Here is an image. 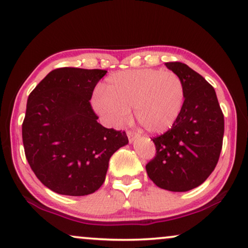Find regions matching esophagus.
I'll list each match as a JSON object with an SVG mask.
<instances>
[{
	"label": "esophagus",
	"mask_w": 248,
	"mask_h": 248,
	"mask_svg": "<svg viewBox=\"0 0 248 248\" xmlns=\"http://www.w3.org/2000/svg\"><path fill=\"white\" fill-rule=\"evenodd\" d=\"M127 138H128V141H130V142L132 143L138 138V133H136V132H133V131H128L127 132Z\"/></svg>",
	"instance_id": "34e87169"
}]
</instances>
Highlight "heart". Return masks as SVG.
I'll list each match as a JSON object with an SVG mask.
<instances>
[{
    "label": "heart",
    "instance_id": "heart-1",
    "mask_svg": "<svg viewBox=\"0 0 248 248\" xmlns=\"http://www.w3.org/2000/svg\"><path fill=\"white\" fill-rule=\"evenodd\" d=\"M185 101V85L171 70L133 69L111 74L101 85L92 107L105 124L121 127L131 109L149 133H163L178 120Z\"/></svg>",
    "mask_w": 248,
    "mask_h": 248
}]
</instances>
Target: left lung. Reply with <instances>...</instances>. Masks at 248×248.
Masks as SVG:
<instances>
[{
	"instance_id": "left-lung-1",
	"label": "left lung",
	"mask_w": 248,
	"mask_h": 248,
	"mask_svg": "<svg viewBox=\"0 0 248 248\" xmlns=\"http://www.w3.org/2000/svg\"><path fill=\"white\" fill-rule=\"evenodd\" d=\"M185 85V101L178 120L154 138L156 156L146 165L150 180L169 191L191 190L217 166L224 133V118L213 86L182 62H166Z\"/></svg>"
}]
</instances>
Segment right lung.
I'll use <instances>...</instances> for the list:
<instances>
[{
	"instance_id": "1",
	"label": "right lung",
	"mask_w": 248,
	"mask_h": 248,
	"mask_svg": "<svg viewBox=\"0 0 248 248\" xmlns=\"http://www.w3.org/2000/svg\"><path fill=\"white\" fill-rule=\"evenodd\" d=\"M107 70L54 69L28 96L22 142L28 163L57 194L85 196L101 187L109 159L128 143L125 132L98 123L90 100Z\"/></svg>"
}]
</instances>
